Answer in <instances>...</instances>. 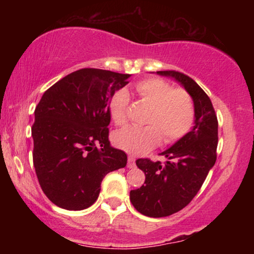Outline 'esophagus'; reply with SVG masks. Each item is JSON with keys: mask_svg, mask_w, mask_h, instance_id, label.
Listing matches in <instances>:
<instances>
[{"mask_svg": "<svg viewBox=\"0 0 254 254\" xmlns=\"http://www.w3.org/2000/svg\"><path fill=\"white\" fill-rule=\"evenodd\" d=\"M135 167V157L129 156L127 157V168H133Z\"/></svg>", "mask_w": 254, "mask_h": 254, "instance_id": "obj_1", "label": "esophagus"}]
</instances>
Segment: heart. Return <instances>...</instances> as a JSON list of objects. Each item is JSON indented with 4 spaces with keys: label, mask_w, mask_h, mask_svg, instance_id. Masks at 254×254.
<instances>
[{
    "label": "heart",
    "mask_w": 254,
    "mask_h": 254,
    "mask_svg": "<svg viewBox=\"0 0 254 254\" xmlns=\"http://www.w3.org/2000/svg\"><path fill=\"white\" fill-rule=\"evenodd\" d=\"M137 94L150 105L147 127H127L113 135L118 148L131 154L150 150L161 141L173 143L191 130L194 122L193 99L183 88L159 77L144 78L135 86ZM130 94L127 88L116 90L110 99V113L113 123L124 125L127 121Z\"/></svg>",
    "instance_id": "b5f03b06"
}]
</instances>
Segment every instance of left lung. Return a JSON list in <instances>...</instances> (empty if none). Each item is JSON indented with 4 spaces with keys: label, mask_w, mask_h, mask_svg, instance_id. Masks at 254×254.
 I'll return each mask as SVG.
<instances>
[{
    "label": "left lung",
    "mask_w": 254,
    "mask_h": 254,
    "mask_svg": "<svg viewBox=\"0 0 254 254\" xmlns=\"http://www.w3.org/2000/svg\"><path fill=\"white\" fill-rule=\"evenodd\" d=\"M172 77L193 99L194 125L189 133L162 151L167 161L138 159L137 167L144 172V185L130 191V202L142 215L170 216L185 208L202 188L209 171L216 162L217 117L211 100L198 84L179 71H156Z\"/></svg>",
    "instance_id": "8db88e82"
}]
</instances>
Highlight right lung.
Masks as SVG:
<instances>
[{
    "label": "right lung",
    "instance_id": "1",
    "mask_svg": "<svg viewBox=\"0 0 254 254\" xmlns=\"http://www.w3.org/2000/svg\"><path fill=\"white\" fill-rule=\"evenodd\" d=\"M130 76L80 69L51 86L37 105L33 165L43 192L60 208H89L104 177L127 166V154L111 147L107 127L110 99Z\"/></svg>",
    "mask_w": 254,
    "mask_h": 254
}]
</instances>
